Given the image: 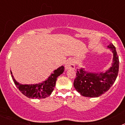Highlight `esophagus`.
Wrapping results in <instances>:
<instances>
[{"label": "esophagus", "mask_w": 125, "mask_h": 125, "mask_svg": "<svg viewBox=\"0 0 125 125\" xmlns=\"http://www.w3.org/2000/svg\"><path fill=\"white\" fill-rule=\"evenodd\" d=\"M75 68V64L74 62L73 59H69L67 61L66 64H65V69H74Z\"/></svg>", "instance_id": "1"}]
</instances>
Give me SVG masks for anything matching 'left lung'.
Segmentation results:
<instances>
[{"label": "left lung", "instance_id": "obj_1", "mask_svg": "<svg viewBox=\"0 0 125 125\" xmlns=\"http://www.w3.org/2000/svg\"><path fill=\"white\" fill-rule=\"evenodd\" d=\"M113 53L111 67L105 73H93L84 68L77 69L74 87L81 95L96 98L108 91L115 81L119 70V58L115 46L112 43L108 46Z\"/></svg>", "mask_w": 125, "mask_h": 125}]
</instances>
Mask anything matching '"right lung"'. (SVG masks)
<instances>
[{
    "label": "right lung",
    "mask_w": 125,
    "mask_h": 125,
    "mask_svg": "<svg viewBox=\"0 0 125 125\" xmlns=\"http://www.w3.org/2000/svg\"><path fill=\"white\" fill-rule=\"evenodd\" d=\"M64 71V67L63 66H61L59 68L56 69L52 74H51L48 79L42 82L41 83L36 84H21L19 83L15 80L11 71L10 73L14 83L24 95L29 98L42 99V98H46V97H48L51 95L56 86L57 78L62 74Z\"/></svg>",
    "instance_id": "obj_1"
}]
</instances>
